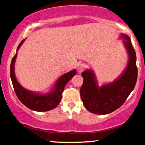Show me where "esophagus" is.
Instances as JSON below:
<instances>
[{"label":"esophagus","instance_id":"1","mask_svg":"<svg viewBox=\"0 0 145 145\" xmlns=\"http://www.w3.org/2000/svg\"><path fill=\"white\" fill-rule=\"evenodd\" d=\"M86 64H83V63H80V64L78 65V67H77V69L79 71H82L83 69L86 68Z\"/></svg>","mask_w":145,"mask_h":145}]
</instances>
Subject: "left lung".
I'll use <instances>...</instances> for the list:
<instances>
[{
  "mask_svg": "<svg viewBox=\"0 0 145 145\" xmlns=\"http://www.w3.org/2000/svg\"><path fill=\"white\" fill-rule=\"evenodd\" d=\"M123 42L129 55L127 66L123 74L113 83L98 86L94 73L86 70L81 73L83 83L80 94L87 110L98 115H105L117 110L125 103L135 87L138 69L137 56L130 37L122 34Z\"/></svg>",
  "mask_w": 145,
  "mask_h": 145,
  "instance_id": "obj_1",
  "label": "left lung"
}]
</instances>
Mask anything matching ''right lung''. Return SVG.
Segmentation results:
<instances>
[{
    "mask_svg": "<svg viewBox=\"0 0 145 145\" xmlns=\"http://www.w3.org/2000/svg\"><path fill=\"white\" fill-rule=\"evenodd\" d=\"M24 40L25 39H24L19 44L17 52ZM17 55L18 54L16 53L11 60V66H10V75H11L13 89L18 99L25 106L35 111H48V110L55 108L60 103L62 92L64 89V86L75 75L76 73V70H72L61 76L57 80V83H56L54 89L51 92L48 93L47 94H39L37 93L32 92V91L24 89L17 81L14 72V66Z\"/></svg>",
    "mask_w": 145,
    "mask_h": 145,
    "instance_id": "add662e5",
    "label": "right lung"
}]
</instances>
